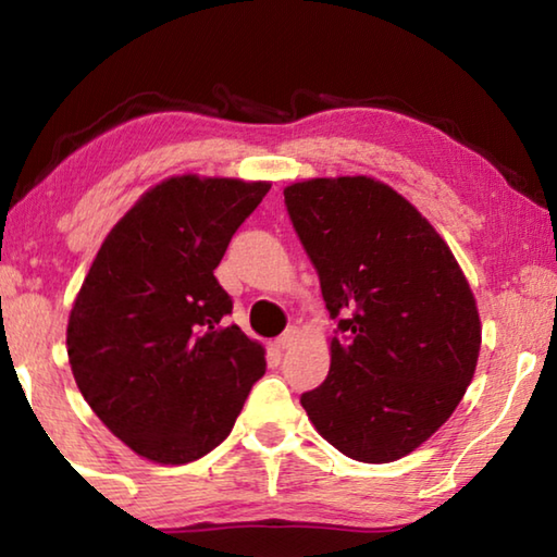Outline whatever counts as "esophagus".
Here are the masks:
<instances>
[{
  "instance_id": "obj_1",
  "label": "esophagus",
  "mask_w": 557,
  "mask_h": 557,
  "mask_svg": "<svg viewBox=\"0 0 557 557\" xmlns=\"http://www.w3.org/2000/svg\"><path fill=\"white\" fill-rule=\"evenodd\" d=\"M295 336H297L295 329H287L285 334H282L280 338H275V348H277V351H287V348H289L292 344H295Z\"/></svg>"
}]
</instances>
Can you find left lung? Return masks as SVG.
Wrapping results in <instances>:
<instances>
[{"label":"left lung","mask_w":557,"mask_h":557,"mask_svg":"<svg viewBox=\"0 0 557 557\" xmlns=\"http://www.w3.org/2000/svg\"><path fill=\"white\" fill-rule=\"evenodd\" d=\"M285 206L336 322L332 369L301 408L346 457L410 455L476 369L482 324L465 272L428 219L375 178L292 184Z\"/></svg>","instance_id":"obj_1"}]
</instances>
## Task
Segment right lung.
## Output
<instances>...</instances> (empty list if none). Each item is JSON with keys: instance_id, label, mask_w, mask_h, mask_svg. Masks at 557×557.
<instances>
[{"instance_id": "add662e5", "label": "right lung", "mask_w": 557, "mask_h": 557, "mask_svg": "<svg viewBox=\"0 0 557 557\" xmlns=\"http://www.w3.org/2000/svg\"><path fill=\"white\" fill-rule=\"evenodd\" d=\"M270 184L172 176L122 215L69 319L73 379L129 449L186 465L228 437L265 351L213 270Z\"/></svg>"}]
</instances>
